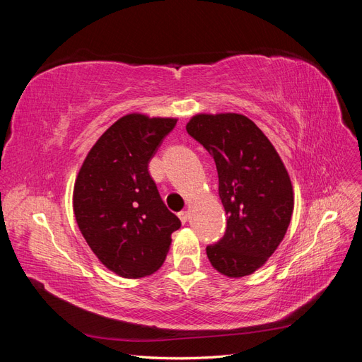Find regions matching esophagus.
I'll list each match as a JSON object with an SVG mask.
<instances>
[{"instance_id":"esophagus-1","label":"esophagus","mask_w":362,"mask_h":362,"mask_svg":"<svg viewBox=\"0 0 362 362\" xmlns=\"http://www.w3.org/2000/svg\"><path fill=\"white\" fill-rule=\"evenodd\" d=\"M178 217H180V221L182 222V223H185L189 221V217H190V214H189V211H181L180 214H178Z\"/></svg>"}]
</instances>
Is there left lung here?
<instances>
[{"label":"left lung","mask_w":362,"mask_h":362,"mask_svg":"<svg viewBox=\"0 0 362 362\" xmlns=\"http://www.w3.org/2000/svg\"><path fill=\"white\" fill-rule=\"evenodd\" d=\"M185 129L214 158L226 211L225 235L206 247V257L228 278L252 275L278 249L291 222L290 175L266 134L243 115L199 113Z\"/></svg>","instance_id":"8db88e82"}]
</instances>
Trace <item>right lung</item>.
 <instances>
[{"label": "right lung", "mask_w": 362, "mask_h": 362, "mask_svg": "<svg viewBox=\"0 0 362 362\" xmlns=\"http://www.w3.org/2000/svg\"><path fill=\"white\" fill-rule=\"evenodd\" d=\"M177 117L125 115L96 140L76 175L72 206L84 240L117 276L139 279L166 259L180 218L148 172Z\"/></svg>", "instance_id": "add662e5"}]
</instances>
